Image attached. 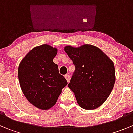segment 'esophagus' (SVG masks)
<instances>
[{
	"instance_id": "obj_1",
	"label": "esophagus",
	"mask_w": 133,
	"mask_h": 133,
	"mask_svg": "<svg viewBox=\"0 0 133 133\" xmlns=\"http://www.w3.org/2000/svg\"><path fill=\"white\" fill-rule=\"evenodd\" d=\"M64 77H65V78L66 79V81H67V82L69 83V81H70V75H64Z\"/></svg>"
}]
</instances>
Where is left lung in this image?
Masks as SVG:
<instances>
[{"label": "left lung", "mask_w": 133, "mask_h": 133, "mask_svg": "<svg viewBox=\"0 0 133 133\" xmlns=\"http://www.w3.org/2000/svg\"><path fill=\"white\" fill-rule=\"evenodd\" d=\"M75 71L68 84L78 105L87 110L99 107L109 97L115 83L114 63L98 47L84 44L64 47Z\"/></svg>", "instance_id": "1"}]
</instances>
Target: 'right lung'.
<instances>
[{"mask_svg":"<svg viewBox=\"0 0 133 133\" xmlns=\"http://www.w3.org/2000/svg\"><path fill=\"white\" fill-rule=\"evenodd\" d=\"M57 49L49 44L36 46L20 63L21 88L26 99L36 107L48 110L56 104L67 81L53 63Z\"/></svg>","mask_w":133,"mask_h":133,"instance_id":"1","label":"right lung"}]
</instances>
